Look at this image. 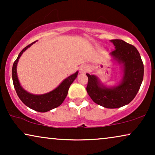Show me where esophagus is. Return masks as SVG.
<instances>
[{
  "mask_svg": "<svg viewBox=\"0 0 155 155\" xmlns=\"http://www.w3.org/2000/svg\"><path fill=\"white\" fill-rule=\"evenodd\" d=\"M89 68L87 65H82V66H81V68H80V71L82 72V73H86L87 71H88Z\"/></svg>",
  "mask_w": 155,
  "mask_h": 155,
  "instance_id": "1",
  "label": "esophagus"
}]
</instances>
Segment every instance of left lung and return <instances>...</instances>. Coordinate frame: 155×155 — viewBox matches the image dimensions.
<instances>
[{"mask_svg":"<svg viewBox=\"0 0 155 155\" xmlns=\"http://www.w3.org/2000/svg\"><path fill=\"white\" fill-rule=\"evenodd\" d=\"M115 49L111 53L113 58L123 63L124 77L119 85L108 88L99 83L95 75L87 73V92L93 101L109 109L128 104L135 98L140 87L144 75V65L140 55L134 46L121 39H112Z\"/></svg>","mask_w":155,"mask_h":155,"instance_id":"obj_1","label":"left lung"}]
</instances>
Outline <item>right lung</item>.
Wrapping results in <instances>:
<instances>
[{
	"instance_id": "right-lung-1",
	"label": "right lung",
	"mask_w": 155,
	"mask_h": 155,
	"mask_svg": "<svg viewBox=\"0 0 155 155\" xmlns=\"http://www.w3.org/2000/svg\"><path fill=\"white\" fill-rule=\"evenodd\" d=\"M35 42L29 44L28 46L23 48L19 54L18 58L15 61L12 69V81H13L14 87L15 89L17 94L25 105L35 111L46 112L59 107L63 103L67 96L70 86L77 78L78 72H76L75 74L69 76L68 78H67L61 82V84L58 87L51 92L46 93V94L35 95L26 92L20 86V82H19L18 75H17V64H18L19 58L21 55L23 54V52L29 47H30Z\"/></svg>"
}]
</instances>
